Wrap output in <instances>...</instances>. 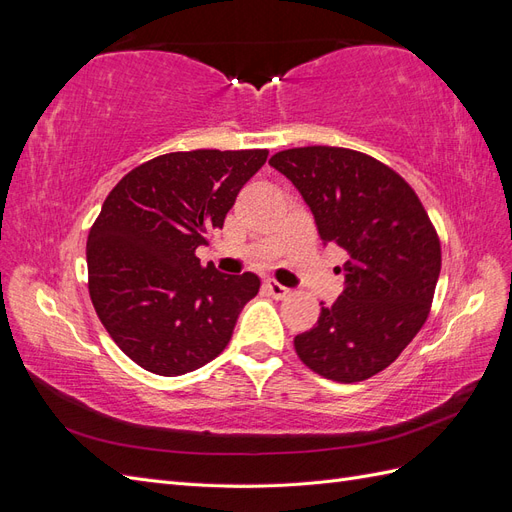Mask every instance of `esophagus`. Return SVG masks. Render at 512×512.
Returning a JSON list of instances; mask_svg holds the SVG:
<instances>
[{"instance_id":"1","label":"esophagus","mask_w":512,"mask_h":512,"mask_svg":"<svg viewBox=\"0 0 512 512\" xmlns=\"http://www.w3.org/2000/svg\"><path fill=\"white\" fill-rule=\"evenodd\" d=\"M265 290L271 294L273 299H286L288 294H290V290L286 286H282L280 282H275V280H267L265 282Z\"/></svg>"}]
</instances>
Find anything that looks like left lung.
Instances as JSON below:
<instances>
[{
  "label": "left lung",
  "instance_id": "1",
  "mask_svg": "<svg viewBox=\"0 0 512 512\" xmlns=\"http://www.w3.org/2000/svg\"><path fill=\"white\" fill-rule=\"evenodd\" d=\"M269 164L312 209L318 235L348 254L335 273L344 292L294 337L318 376L352 384L389 367L429 316L440 277L438 232L414 190L393 168L344 147H297Z\"/></svg>",
  "mask_w": 512,
  "mask_h": 512
}]
</instances>
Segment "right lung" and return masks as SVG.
Wrapping results in <instances>:
<instances>
[{"instance_id": "1", "label": "right lung", "mask_w": 512, "mask_h": 512, "mask_svg": "<svg viewBox=\"0 0 512 512\" xmlns=\"http://www.w3.org/2000/svg\"><path fill=\"white\" fill-rule=\"evenodd\" d=\"M267 149H196L153 158L106 196L87 237L89 297L123 354L158 376L213 361L258 275L203 267L196 247L224 226Z\"/></svg>"}]
</instances>
